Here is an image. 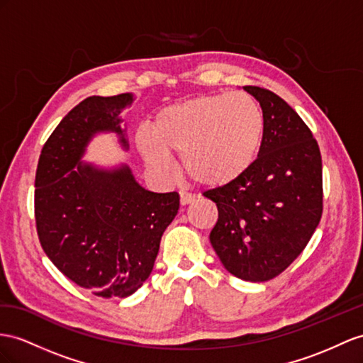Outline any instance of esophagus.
Wrapping results in <instances>:
<instances>
[{"mask_svg":"<svg viewBox=\"0 0 363 363\" xmlns=\"http://www.w3.org/2000/svg\"><path fill=\"white\" fill-rule=\"evenodd\" d=\"M179 196H181V206H189V203H191L194 201L193 194L184 191V190L179 191Z\"/></svg>","mask_w":363,"mask_h":363,"instance_id":"34e87169","label":"esophagus"}]
</instances>
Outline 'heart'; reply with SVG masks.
<instances>
[{"label":"heart","mask_w":363,"mask_h":363,"mask_svg":"<svg viewBox=\"0 0 363 363\" xmlns=\"http://www.w3.org/2000/svg\"><path fill=\"white\" fill-rule=\"evenodd\" d=\"M264 133V111L253 96L244 91L208 93L157 111L153 130L139 128L136 145L156 172L169 170L170 153H181L190 179L222 187L252 169Z\"/></svg>","instance_id":"obj_1"}]
</instances>
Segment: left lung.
<instances>
[{
    "mask_svg": "<svg viewBox=\"0 0 363 363\" xmlns=\"http://www.w3.org/2000/svg\"><path fill=\"white\" fill-rule=\"evenodd\" d=\"M261 104V152L242 178L203 193L218 206L210 233L225 270L250 282L281 274L308 244L322 216V157L301 116L276 93L245 86Z\"/></svg>",
    "mask_w": 363,
    "mask_h": 363,
    "instance_id": "8db88e82",
    "label": "left lung"
}]
</instances>
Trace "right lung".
<instances>
[{
  "instance_id": "1",
  "label": "right lung",
  "mask_w": 363,
  "mask_h": 363,
  "mask_svg": "<svg viewBox=\"0 0 363 363\" xmlns=\"http://www.w3.org/2000/svg\"><path fill=\"white\" fill-rule=\"evenodd\" d=\"M135 96H90L44 144L35 178V219L44 253L72 282L101 297H127L150 276L179 194L141 187L130 167L82 162L98 133L128 150L121 111Z\"/></svg>"
}]
</instances>
